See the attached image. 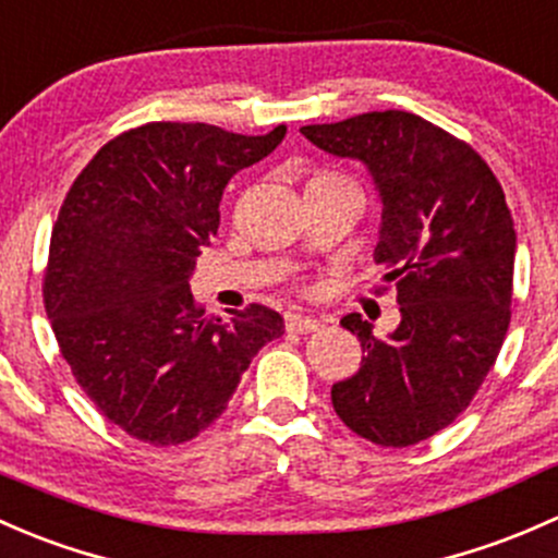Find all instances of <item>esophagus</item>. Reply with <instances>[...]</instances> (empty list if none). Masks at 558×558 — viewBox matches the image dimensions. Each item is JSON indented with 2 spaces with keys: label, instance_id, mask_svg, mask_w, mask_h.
I'll return each instance as SVG.
<instances>
[{
  "label": "esophagus",
  "instance_id": "esophagus-1",
  "mask_svg": "<svg viewBox=\"0 0 558 558\" xmlns=\"http://www.w3.org/2000/svg\"><path fill=\"white\" fill-rule=\"evenodd\" d=\"M286 326H289V331L294 333H310L320 326V320L310 318V315H302V313H291L286 315Z\"/></svg>",
  "mask_w": 558,
  "mask_h": 558
}]
</instances>
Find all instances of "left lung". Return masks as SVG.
Instances as JSON below:
<instances>
[{"label":"left lung","instance_id":"1","mask_svg":"<svg viewBox=\"0 0 558 558\" xmlns=\"http://www.w3.org/2000/svg\"><path fill=\"white\" fill-rule=\"evenodd\" d=\"M302 133L326 155L366 166L383 205L374 262L396 280L401 310L385 339L357 313L342 318L366 355L331 387L333 412L368 441L412 447L471 403L500 353L511 320V210L471 146L409 111Z\"/></svg>","mask_w":558,"mask_h":558}]
</instances>
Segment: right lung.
<instances>
[{"mask_svg":"<svg viewBox=\"0 0 558 558\" xmlns=\"http://www.w3.org/2000/svg\"><path fill=\"white\" fill-rule=\"evenodd\" d=\"M283 136L286 125L238 136L205 122H149L111 138L61 205L47 318L85 396L138 441L195 438L225 412L251 357L286 331L262 304L205 315L190 291L225 186Z\"/></svg>","mask_w":558,"mask_h":558,"instance_id":"obj_1","label":"right lung"}]
</instances>
